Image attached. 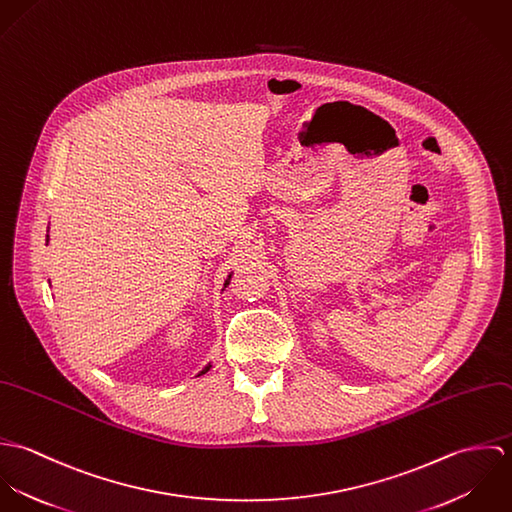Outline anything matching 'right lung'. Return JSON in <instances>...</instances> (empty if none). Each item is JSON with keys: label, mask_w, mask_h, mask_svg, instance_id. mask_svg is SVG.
Wrapping results in <instances>:
<instances>
[{"label": "right lung", "mask_w": 512, "mask_h": 512, "mask_svg": "<svg viewBox=\"0 0 512 512\" xmlns=\"http://www.w3.org/2000/svg\"><path fill=\"white\" fill-rule=\"evenodd\" d=\"M47 240H49V234H47ZM228 282H230V276H228V280H226V282H224V288H226V286H228ZM209 368H211V365L205 366V368H203V370H201V374H205V372H207V370H209Z\"/></svg>", "instance_id": "right-lung-1"}]
</instances>
